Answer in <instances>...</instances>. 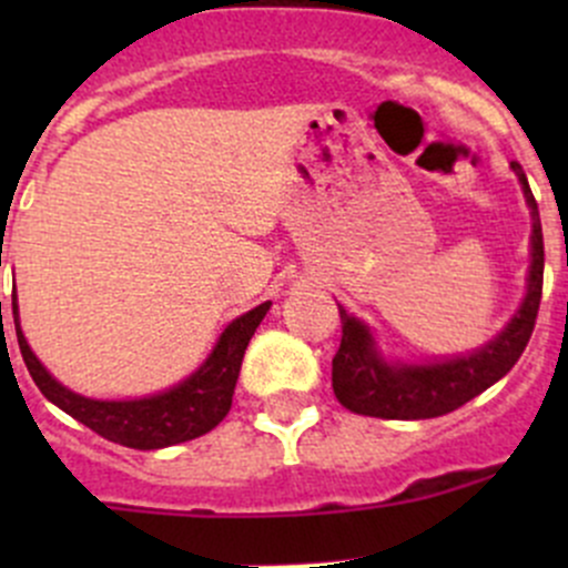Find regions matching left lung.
<instances>
[{
    "instance_id": "left-lung-1",
    "label": "left lung",
    "mask_w": 568,
    "mask_h": 568,
    "mask_svg": "<svg viewBox=\"0 0 568 568\" xmlns=\"http://www.w3.org/2000/svg\"><path fill=\"white\" fill-rule=\"evenodd\" d=\"M523 181L525 197H528L532 214V261L528 277V296L511 324L480 352L469 357L445 359V363L428 365H387L376 354L374 337L368 326L341 311V348L332 357V390L346 409L368 417H385V420H426V417L448 415L459 406L473 400L486 387L508 374L523 357L528 346L532 326H536L538 305H541L544 285V236L538 205L532 197L528 178L519 162H511Z\"/></svg>"
}]
</instances>
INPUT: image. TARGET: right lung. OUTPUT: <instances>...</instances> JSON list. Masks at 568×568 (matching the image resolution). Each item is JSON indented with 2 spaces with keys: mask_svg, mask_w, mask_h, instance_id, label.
Wrapping results in <instances>:
<instances>
[{
  "mask_svg": "<svg viewBox=\"0 0 568 568\" xmlns=\"http://www.w3.org/2000/svg\"><path fill=\"white\" fill-rule=\"evenodd\" d=\"M268 307H272V302H263L255 311L244 313L242 318L227 324L220 343H216L211 357L205 359V365L197 374L189 376L186 382H181L173 390L140 400H93L65 390L60 382L51 379L49 371L38 363L32 348L27 346L24 335H21L16 302L13 321L27 371L36 379L38 390L51 404L68 412L73 420L93 428L95 434H101L109 443L136 450H156L203 437V434H209L211 428H216L225 420L233 404V390H236L244 352H247L250 337L255 335L257 324L266 316Z\"/></svg>",
  "mask_w": 568,
  "mask_h": 568,
  "instance_id": "right-lung-1",
  "label": "right lung"
}]
</instances>
